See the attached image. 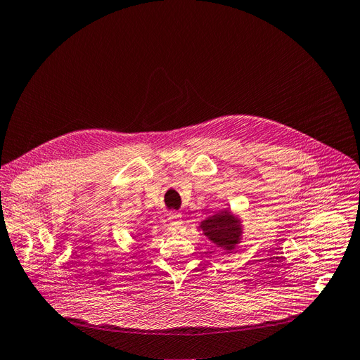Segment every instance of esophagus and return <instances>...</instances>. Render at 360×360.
I'll use <instances>...</instances> for the list:
<instances>
[{
	"mask_svg": "<svg viewBox=\"0 0 360 360\" xmlns=\"http://www.w3.org/2000/svg\"><path fill=\"white\" fill-rule=\"evenodd\" d=\"M168 221H169L171 226L179 227V226H181V215L177 211H171L168 214Z\"/></svg>",
	"mask_w": 360,
	"mask_h": 360,
	"instance_id": "34e87169",
	"label": "esophagus"
}]
</instances>
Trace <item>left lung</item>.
<instances>
[{
  "instance_id": "8db88e82",
  "label": "left lung",
  "mask_w": 360,
  "mask_h": 360,
  "mask_svg": "<svg viewBox=\"0 0 360 360\" xmlns=\"http://www.w3.org/2000/svg\"><path fill=\"white\" fill-rule=\"evenodd\" d=\"M202 229L211 240L219 246H227L229 249L234 248L240 236V226L237 219L229 212L217 214L202 222Z\"/></svg>"
}]
</instances>
